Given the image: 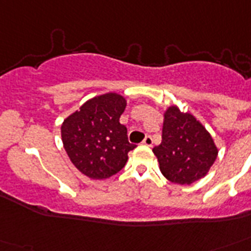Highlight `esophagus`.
Masks as SVG:
<instances>
[{
    "label": "esophagus",
    "instance_id": "1",
    "mask_svg": "<svg viewBox=\"0 0 251 251\" xmlns=\"http://www.w3.org/2000/svg\"><path fill=\"white\" fill-rule=\"evenodd\" d=\"M142 143H143V145L150 146V147H151V146H152V143H153L152 137H151V135H147V137H146L145 139H143V142H142Z\"/></svg>",
    "mask_w": 251,
    "mask_h": 251
}]
</instances>
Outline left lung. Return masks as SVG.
Returning a JSON list of instances; mask_svg holds the SVG:
<instances>
[{
    "label": "left lung",
    "mask_w": 251,
    "mask_h": 251,
    "mask_svg": "<svg viewBox=\"0 0 251 251\" xmlns=\"http://www.w3.org/2000/svg\"><path fill=\"white\" fill-rule=\"evenodd\" d=\"M152 151L163 176L179 185L202 178L218 156V149L202 124L176 106L165 112L161 145Z\"/></svg>",
    "instance_id": "8db88e82"
}]
</instances>
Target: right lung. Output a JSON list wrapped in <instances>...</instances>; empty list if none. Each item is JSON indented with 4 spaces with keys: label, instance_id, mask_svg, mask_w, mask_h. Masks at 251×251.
Here are the masks:
<instances>
[{
    "label": "right lung",
    "instance_id": "right-lung-1",
    "mask_svg": "<svg viewBox=\"0 0 251 251\" xmlns=\"http://www.w3.org/2000/svg\"><path fill=\"white\" fill-rule=\"evenodd\" d=\"M126 108L121 95L105 94L84 102L61 126L64 147L70 160L90 178L116 175L137 146L130 143L127 129L120 124Z\"/></svg>",
    "mask_w": 251,
    "mask_h": 251
}]
</instances>
